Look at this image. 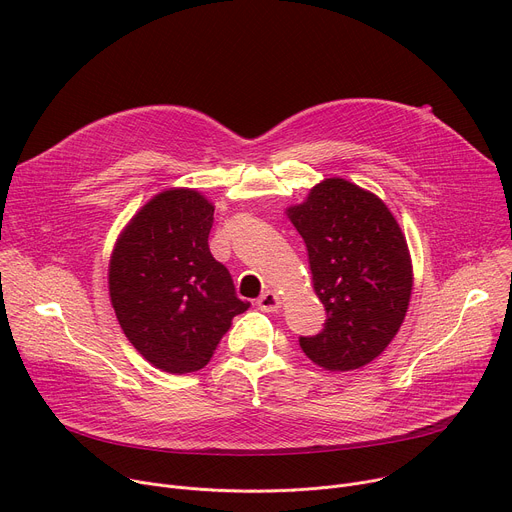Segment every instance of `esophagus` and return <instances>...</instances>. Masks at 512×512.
<instances>
[{"label": "esophagus", "mask_w": 512, "mask_h": 512, "mask_svg": "<svg viewBox=\"0 0 512 512\" xmlns=\"http://www.w3.org/2000/svg\"><path fill=\"white\" fill-rule=\"evenodd\" d=\"M257 306H259V310H263V312H277V310L282 308V298L277 296L275 292L267 290V292H263V294L259 296Z\"/></svg>", "instance_id": "34e87169"}]
</instances>
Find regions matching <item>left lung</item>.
I'll list each match as a JSON object with an SVG mask.
<instances>
[{
  "instance_id": "8db88e82",
  "label": "left lung",
  "mask_w": 512,
  "mask_h": 512,
  "mask_svg": "<svg viewBox=\"0 0 512 512\" xmlns=\"http://www.w3.org/2000/svg\"><path fill=\"white\" fill-rule=\"evenodd\" d=\"M288 218L306 243L312 284L327 310L324 329L300 337L320 367L349 371L394 339L412 292V263L388 206L359 185L331 177L314 185Z\"/></svg>"
}]
</instances>
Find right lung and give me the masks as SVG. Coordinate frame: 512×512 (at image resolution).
<instances>
[{
	"label": "right lung",
	"instance_id": "obj_1",
	"mask_svg": "<svg viewBox=\"0 0 512 512\" xmlns=\"http://www.w3.org/2000/svg\"><path fill=\"white\" fill-rule=\"evenodd\" d=\"M214 206L196 190H167L122 230L110 300L128 341L167 374L202 369L249 302L208 247Z\"/></svg>",
	"mask_w": 512,
	"mask_h": 512
}]
</instances>
